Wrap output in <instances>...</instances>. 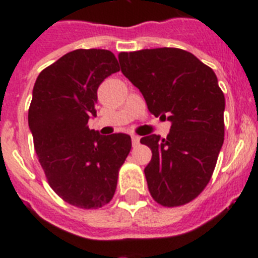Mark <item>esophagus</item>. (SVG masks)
Segmentation results:
<instances>
[{"instance_id": "34e87169", "label": "esophagus", "mask_w": 258, "mask_h": 258, "mask_svg": "<svg viewBox=\"0 0 258 258\" xmlns=\"http://www.w3.org/2000/svg\"><path fill=\"white\" fill-rule=\"evenodd\" d=\"M132 143H133L134 147L140 145V137L138 136H132Z\"/></svg>"}]
</instances>
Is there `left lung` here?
Listing matches in <instances>:
<instances>
[{"label": "left lung", "instance_id": "obj_1", "mask_svg": "<svg viewBox=\"0 0 258 258\" xmlns=\"http://www.w3.org/2000/svg\"><path fill=\"white\" fill-rule=\"evenodd\" d=\"M121 72L140 89L155 117L172 122L166 138H141L152 159L145 168L150 194L164 207L187 204L213 174L225 136V95L211 67L177 47L120 52Z\"/></svg>", "mask_w": 258, "mask_h": 258}]
</instances>
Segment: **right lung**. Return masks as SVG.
<instances>
[{"label":"right lung","mask_w":258,"mask_h":258,"mask_svg":"<svg viewBox=\"0 0 258 258\" xmlns=\"http://www.w3.org/2000/svg\"><path fill=\"white\" fill-rule=\"evenodd\" d=\"M120 71L109 50L77 49L41 71L32 93L29 129L50 187L66 203L97 209L111 202L131 136L89 129L97 90Z\"/></svg>","instance_id":"add662e5"}]
</instances>
